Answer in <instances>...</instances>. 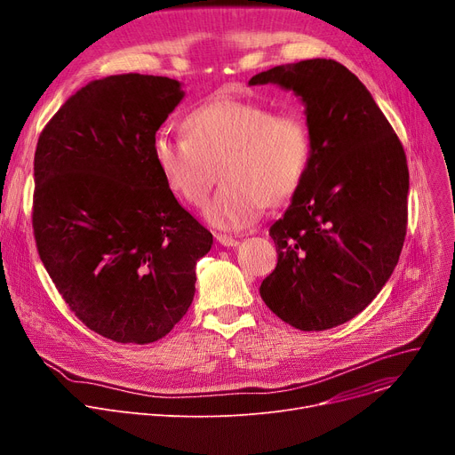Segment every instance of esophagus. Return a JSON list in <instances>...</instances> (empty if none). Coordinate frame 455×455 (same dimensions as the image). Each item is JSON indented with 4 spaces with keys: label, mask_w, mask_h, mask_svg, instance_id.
<instances>
[{
    "label": "esophagus",
    "mask_w": 455,
    "mask_h": 455,
    "mask_svg": "<svg viewBox=\"0 0 455 455\" xmlns=\"http://www.w3.org/2000/svg\"><path fill=\"white\" fill-rule=\"evenodd\" d=\"M215 237H218V242H220L223 247H237V245H240V240H235V237L227 235V234H218Z\"/></svg>",
    "instance_id": "34e87169"
}]
</instances>
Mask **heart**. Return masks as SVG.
I'll use <instances>...</instances> for the list:
<instances>
[{"mask_svg":"<svg viewBox=\"0 0 455 455\" xmlns=\"http://www.w3.org/2000/svg\"><path fill=\"white\" fill-rule=\"evenodd\" d=\"M151 155L165 184L191 206H203L223 160V186L206 220L225 230L252 225L266 204L288 201L300 186L312 136L299 116H276L252 101L220 98L186 117V134L155 132Z\"/></svg>","mask_w":455,"mask_h":455,"instance_id":"heart-1","label":"heart"}]
</instances>
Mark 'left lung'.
I'll return each instance as SVG.
<instances>
[{
    "label": "left lung",
    "instance_id": "left-lung-1",
    "mask_svg": "<svg viewBox=\"0 0 455 455\" xmlns=\"http://www.w3.org/2000/svg\"><path fill=\"white\" fill-rule=\"evenodd\" d=\"M304 105L312 155L269 228L278 264L259 295L283 323L328 330L362 314L391 278L408 225L410 172L398 136L350 69L309 59L256 74Z\"/></svg>",
    "mask_w": 455,
    "mask_h": 455
}]
</instances>
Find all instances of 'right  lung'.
Returning a JSON list of instances; mask_svg holds the SVG:
<instances>
[{
    "label": "right lung",
    "mask_w": 455,
    "mask_h": 455,
    "mask_svg": "<svg viewBox=\"0 0 455 455\" xmlns=\"http://www.w3.org/2000/svg\"><path fill=\"white\" fill-rule=\"evenodd\" d=\"M184 100L158 76H110L81 88L38 138L33 228L59 293L116 343L162 339L196 295L212 234L191 218L151 155Z\"/></svg>",
    "instance_id": "obj_1"
}]
</instances>
